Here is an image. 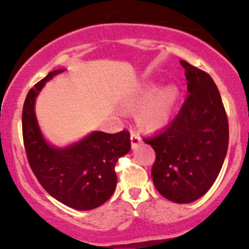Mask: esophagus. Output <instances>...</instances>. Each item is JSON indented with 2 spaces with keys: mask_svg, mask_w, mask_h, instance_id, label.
<instances>
[{
  "mask_svg": "<svg viewBox=\"0 0 249 249\" xmlns=\"http://www.w3.org/2000/svg\"><path fill=\"white\" fill-rule=\"evenodd\" d=\"M139 144H142L141 136L137 132H134V131H132V132H131V145H132V147H137Z\"/></svg>",
  "mask_w": 249,
  "mask_h": 249,
  "instance_id": "obj_1",
  "label": "esophagus"
}]
</instances>
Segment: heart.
I'll list each match as a JSON object with an SVG mask.
<instances>
[{
    "instance_id": "heart-1",
    "label": "heart",
    "mask_w": 249,
    "mask_h": 249,
    "mask_svg": "<svg viewBox=\"0 0 249 249\" xmlns=\"http://www.w3.org/2000/svg\"><path fill=\"white\" fill-rule=\"evenodd\" d=\"M178 98L179 90L174 85H167L159 90L158 84L147 83L128 96L125 105L136 107L148 99L139 111L138 122L147 130H157L170 122Z\"/></svg>"
}]
</instances>
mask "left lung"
<instances>
[{"label": "left lung", "mask_w": 249, "mask_h": 249, "mask_svg": "<svg viewBox=\"0 0 249 249\" xmlns=\"http://www.w3.org/2000/svg\"><path fill=\"white\" fill-rule=\"evenodd\" d=\"M187 79L181 108L165 130L144 138L156 152L152 180L164 198L188 204L218 178L228 148V119L212 77L180 61Z\"/></svg>", "instance_id": "8db88e82"}]
</instances>
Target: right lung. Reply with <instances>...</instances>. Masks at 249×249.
I'll use <instances>...</instances> for the list:
<instances>
[{"label":"right lung","instance_id":"add662e5","mask_svg":"<svg viewBox=\"0 0 249 249\" xmlns=\"http://www.w3.org/2000/svg\"><path fill=\"white\" fill-rule=\"evenodd\" d=\"M63 69L51 71L30 89L22 112V131L28 161L43 188L62 204L79 211L101 206L116 190V162L131 150L128 131H93L67 147L44 139L35 115L39 91Z\"/></svg>","mask_w":249,"mask_h":249}]
</instances>
